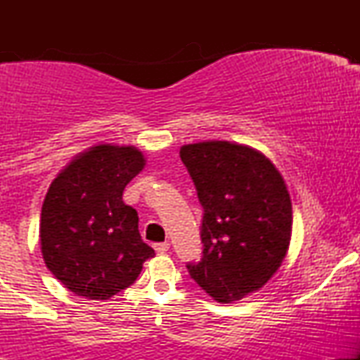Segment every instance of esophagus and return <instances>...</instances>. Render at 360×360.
I'll use <instances>...</instances> for the list:
<instances>
[{"instance_id": "obj_1", "label": "esophagus", "mask_w": 360, "mask_h": 360, "mask_svg": "<svg viewBox=\"0 0 360 360\" xmlns=\"http://www.w3.org/2000/svg\"><path fill=\"white\" fill-rule=\"evenodd\" d=\"M154 249H155V252H159V254H164V252L169 250V242L154 243Z\"/></svg>"}]
</instances>
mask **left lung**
I'll return each mask as SVG.
<instances>
[{
    "instance_id": "1",
    "label": "left lung",
    "mask_w": 360,
    "mask_h": 360,
    "mask_svg": "<svg viewBox=\"0 0 360 360\" xmlns=\"http://www.w3.org/2000/svg\"><path fill=\"white\" fill-rule=\"evenodd\" d=\"M181 160L203 206L200 262L189 276L220 303L257 291L279 269L292 208L283 176L254 148L230 142L184 146Z\"/></svg>"
}]
</instances>
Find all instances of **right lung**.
Returning a JSON list of instances; mask_svg holds the SVG:
<instances>
[{
  "mask_svg": "<svg viewBox=\"0 0 360 360\" xmlns=\"http://www.w3.org/2000/svg\"><path fill=\"white\" fill-rule=\"evenodd\" d=\"M146 166L135 147L98 146L53 179L42 205L45 266L74 295L110 300L135 283L154 249L139 214L123 203L125 186Z\"/></svg>",
  "mask_w": 360,
  "mask_h": 360,
  "instance_id": "add662e5",
  "label": "right lung"
}]
</instances>
